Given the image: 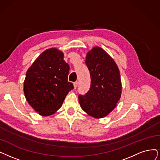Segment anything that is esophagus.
Returning a JSON list of instances; mask_svg holds the SVG:
<instances>
[{
  "instance_id": "1",
  "label": "esophagus",
  "mask_w": 160,
  "mask_h": 160,
  "mask_svg": "<svg viewBox=\"0 0 160 160\" xmlns=\"http://www.w3.org/2000/svg\"><path fill=\"white\" fill-rule=\"evenodd\" d=\"M78 81H75V82H73V86H74L75 88L78 87Z\"/></svg>"
}]
</instances>
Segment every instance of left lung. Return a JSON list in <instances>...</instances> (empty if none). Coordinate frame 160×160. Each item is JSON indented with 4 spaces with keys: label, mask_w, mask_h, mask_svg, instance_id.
Segmentation results:
<instances>
[{
    "label": "left lung",
    "mask_w": 160,
    "mask_h": 160,
    "mask_svg": "<svg viewBox=\"0 0 160 160\" xmlns=\"http://www.w3.org/2000/svg\"><path fill=\"white\" fill-rule=\"evenodd\" d=\"M85 63L90 72L91 85L85 95L79 94V104L89 116L102 118L116 108L121 98L119 69L112 57L100 47L89 51Z\"/></svg>",
    "instance_id": "left-lung-1"
}]
</instances>
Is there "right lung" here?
I'll return each mask as SVG.
<instances>
[{
    "instance_id": "1",
    "label": "right lung",
    "mask_w": 160,
    "mask_h": 160,
    "mask_svg": "<svg viewBox=\"0 0 160 160\" xmlns=\"http://www.w3.org/2000/svg\"><path fill=\"white\" fill-rule=\"evenodd\" d=\"M69 66L56 48L43 52L28 69L23 85L25 98L41 116H50L62 106L73 89L68 81Z\"/></svg>"
}]
</instances>
